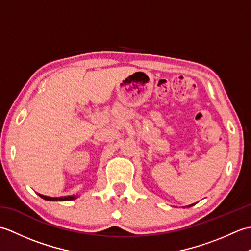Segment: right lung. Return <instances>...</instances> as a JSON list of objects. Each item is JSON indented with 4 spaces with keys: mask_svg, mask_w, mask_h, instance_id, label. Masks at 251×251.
Segmentation results:
<instances>
[{
    "mask_svg": "<svg viewBox=\"0 0 251 251\" xmlns=\"http://www.w3.org/2000/svg\"><path fill=\"white\" fill-rule=\"evenodd\" d=\"M42 199H44L46 201H72L74 199H76L75 196H61V197H50V196H45V195H41L39 194Z\"/></svg>",
    "mask_w": 251,
    "mask_h": 251,
    "instance_id": "1",
    "label": "right lung"
}]
</instances>
